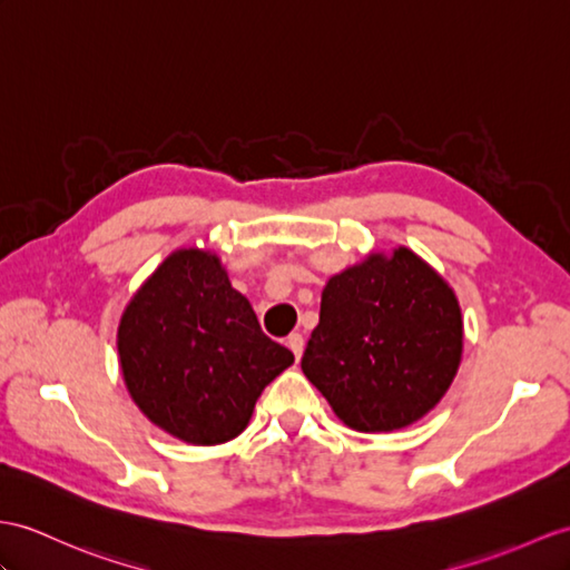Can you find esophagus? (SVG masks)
Listing matches in <instances>:
<instances>
[{
  "mask_svg": "<svg viewBox=\"0 0 570 570\" xmlns=\"http://www.w3.org/2000/svg\"><path fill=\"white\" fill-rule=\"evenodd\" d=\"M287 348L295 353V357H297V360L302 357V351H304V338H302V333H289V336H287Z\"/></svg>",
  "mask_w": 570,
  "mask_h": 570,
  "instance_id": "34e87169",
  "label": "esophagus"
}]
</instances>
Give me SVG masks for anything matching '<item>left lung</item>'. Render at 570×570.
Segmentation results:
<instances>
[{"mask_svg": "<svg viewBox=\"0 0 570 570\" xmlns=\"http://www.w3.org/2000/svg\"><path fill=\"white\" fill-rule=\"evenodd\" d=\"M452 287L399 246L328 277L302 372L360 433L406 428L438 406L462 360Z\"/></svg>", "mask_w": 570, "mask_h": 570, "instance_id": "left-lung-1", "label": "left lung"}]
</instances>
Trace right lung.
<instances>
[{
  "mask_svg": "<svg viewBox=\"0 0 570 570\" xmlns=\"http://www.w3.org/2000/svg\"><path fill=\"white\" fill-rule=\"evenodd\" d=\"M118 355L135 404L190 445L237 438L261 392L295 363L261 331L219 258L200 248H178L132 295Z\"/></svg>",
  "mask_w": 570,
  "mask_h": 570,
  "instance_id": "right-lung-1",
  "label": "right lung"
}]
</instances>
